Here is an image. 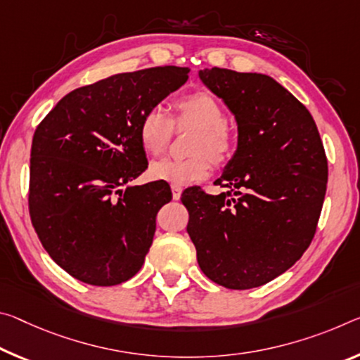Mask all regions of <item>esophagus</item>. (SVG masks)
<instances>
[{
    "mask_svg": "<svg viewBox=\"0 0 360 360\" xmlns=\"http://www.w3.org/2000/svg\"><path fill=\"white\" fill-rule=\"evenodd\" d=\"M171 192H173L174 200H179L181 193H182V187L181 186H176V184H171Z\"/></svg>",
    "mask_w": 360,
    "mask_h": 360,
    "instance_id": "1",
    "label": "esophagus"
}]
</instances>
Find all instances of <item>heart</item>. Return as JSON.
<instances>
[{"label":"heart","instance_id":"b5f03b06","mask_svg":"<svg viewBox=\"0 0 360 360\" xmlns=\"http://www.w3.org/2000/svg\"><path fill=\"white\" fill-rule=\"evenodd\" d=\"M226 110L213 96L197 91L173 102V113L168 117L160 107H152L141 117L139 142L149 155H160L167 149L176 128H195L187 158L167 157L150 165L153 179L176 186L207 178L211 162L224 165L236 152V136L226 124Z\"/></svg>","mask_w":360,"mask_h":360}]
</instances>
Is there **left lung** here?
<instances>
[{"label": "left lung", "instance_id": "left-lung-1", "mask_svg": "<svg viewBox=\"0 0 360 360\" xmlns=\"http://www.w3.org/2000/svg\"><path fill=\"white\" fill-rule=\"evenodd\" d=\"M198 77L237 122V150L216 181L227 192L182 193L187 233L210 281L261 287L309 247L327 191V157L309 110L262 73L205 68Z\"/></svg>", "mask_w": 360, "mask_h": 360}]
</instances>
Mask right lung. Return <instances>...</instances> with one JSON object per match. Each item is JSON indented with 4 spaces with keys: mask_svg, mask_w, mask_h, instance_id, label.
Masks as SVG:
<instances>
[{
    "mask_svg": "<svg viewBox=\"0 0 360 360\" xmlns=\"http://www.w3.org/2000/svg\"><path fill=\"white\" fill-rule=\"evenodd\" d=\"M187 67L118 73L64 96L33 134L32 224L56 264L112 287L144 264L169 186H129L147 168L141 117L187 82ZM127 187L124 188V186Z\"/></svg>",
    "mask_w": 360,
    "mask_h": 360,
    "instance_id": "add662e5",
    "label": "right lung"
}]
</instances>
